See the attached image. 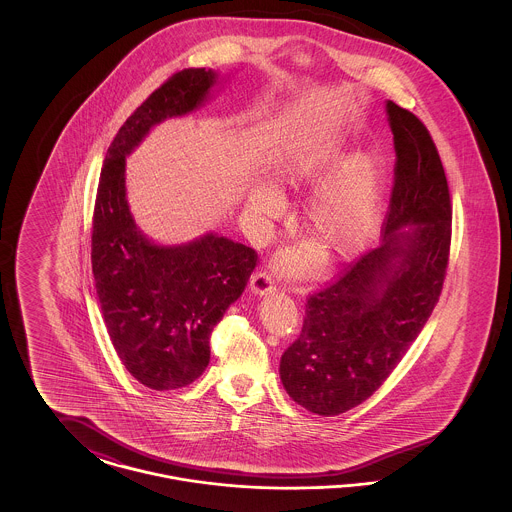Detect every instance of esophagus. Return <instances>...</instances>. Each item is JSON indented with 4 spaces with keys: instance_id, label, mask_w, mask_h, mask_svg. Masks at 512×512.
Returning a JSON list of instances; mask_svg holds the SVG:
<instances>
[{
    "instance_id": "1",
    "label": "esophagus",
    "mask_w": 512,
    "mask_h": 512,
    "mask_svg": "<svg viewBox=\"0 0 512 512\" xmlns=\"http://www.w3.org/2000/svg\"><path fill=\"white\" fill-rule=\"evenodd\" d=\"M249 288L255 295H268L276 292V284L268 272H255L249 280Z\"/></svg>"
}]
</instances>
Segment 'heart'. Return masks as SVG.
Masks as SVG:
<instances>
[{"instance_id":"heart-1","label":"heart","mask_w":512,"mask_h":512,"mask_svg":"<svg viewBox=\"0 0 512 512\" xmlns=\"http://www.w3.org/2000/svg\"><path fill=\"white\" fill-rule=\"evenodd\" d=\"M293 178L307 186L320 187L311 197L305 222L334 257H349L361 251L382 219L386 195V165L380 155L363 151L351 155L347 149L332 147L301 161ZM251 213L272 219L282 209V197L270 184H261L249 199ZM317 249L303 245L288 249L280 257L284 270H303L315 261Z\"/></svg>"}]
</instances>
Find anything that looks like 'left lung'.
Instances as JSON below:
<instances>
[{
  "label": "left lung",
  "instance_id": "1",
  "mask_svg": "<svg viewBox=\"0 0 512 512\" xmlns=\"http://www.w3.org/2000/svg\"><path fill=\"white\" fill-rule=\"evenodd\" d=\"M395 180L382 244L307 299L280 380L311 413L361 405L401 363L432 315L451 245V199L438 149L411 111L386 101Z\"/></svg>",
  "mask_w": 512,
  "mask_h": 512
}]
</instances>
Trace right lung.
<instances>
[{
  "label": "right lung",
  "instance_id": "add662e5",
  "mask_svg": "<svg viewBox=\"0 0 512 512\" xmlns=\"http://www.w3.org/2000/svg\"><path fill=\"white\" fill-rule=\"evenodd\" d=\"M219 76L186 69L157 88L122 124L99 176L92 272L101 317L122 365L149 390H178L203 374L211 332L257 265L255 249L217 232L155 244L126 199V157L153 126L203 107Z\"/></svg>",
  "mask_w": 512,
  "mask_h": 512
}]
</instances>
